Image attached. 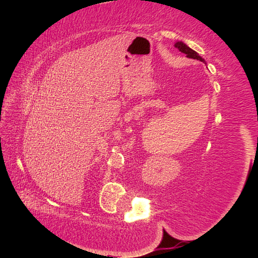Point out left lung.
Segmentation results:
<instances>
[{
  "label": "left lung",
  "instance_id": "obj_1",
  "mask_svg": "<svg viewBox=\"0 0 258 258\" xmlns=\"http://www.w3.org/2000/svg\"><path fill=\"white\" fill-rule=\"evenodd\" d=\"M174 46L177 47L178 51H181L182 53L186 54L187 58H190V59H197V60H200V61H205V60L202 58V56H200V55L197 53V52L192 50L191 47L187 46V45L185 44V43H183L182 41H176L175 44H174Z\"/></svg>",
  "mask_w": 258,
  "mask_h": 258
}]
</instances>
